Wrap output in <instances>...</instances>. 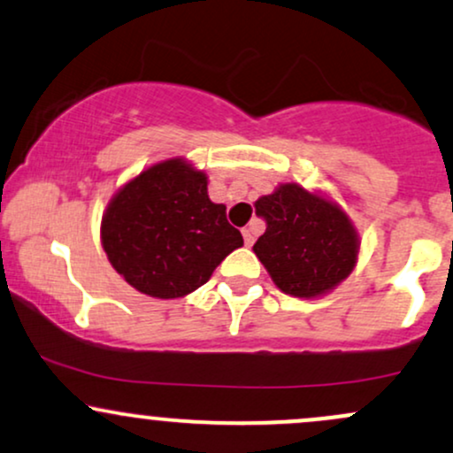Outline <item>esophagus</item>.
I'll use <instances>...</instances> for the list:
<instances>
[{
  "instance_id": "34e87169",
  "label": "esophagus",
  "mask_w": 453,
  "mask_h": 453,
  "mask_svg": "<svg viewBox=\"0 0 453 453\" xmlns=\"http://www.w3.org/2000/svg\"><path fill=\"white\" fill-rule=\"evenodd\" d=\"M256 234H257V227L256 226H247L242 230V238H244V244L247 247H251L253 242H256Z\"/></svg>"
}]
</instances>
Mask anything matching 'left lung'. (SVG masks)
I'll return each mask as SVG.
<instances>
[{
  "label": "left lung",
  "instance_id": "8db88e82",
  "mask_svg": "<svg viewBox=\"0 0 453 453\" xmlns=\"http://www.w3.org/2000/svg\"><path fill=\"white\" fill-rule=\"evenodd\" d=\"M256 212L266 221V232L253 251L280 292L315 298L349 277L357 236L339 206L288 183L259 197Z\"/></svg>",
  "mask_w": 453,
  "mask_h": 453
}]
</instances>
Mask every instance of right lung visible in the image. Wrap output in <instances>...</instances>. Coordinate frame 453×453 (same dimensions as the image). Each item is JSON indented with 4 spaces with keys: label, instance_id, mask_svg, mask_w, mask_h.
<instances>
[{
    "label": "right lung",
    "instance_id": "add662e5",
    "mask_svg": "<svg viewBox=\"0 0 453 453\" xmlns=\"http://www.w3.org/2000/svg\"><path fill=\"white\" fill-rule=\"evenodd\" d=\"M206 174L183 159L144 170L112 197L102 244L112 268L138 292L180 298L204 285L242 236L226 206L211 202Z\"/></svg>",
    "mask_w": 453,
    "mask_h": 453
}]
</instances>
